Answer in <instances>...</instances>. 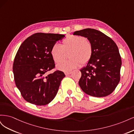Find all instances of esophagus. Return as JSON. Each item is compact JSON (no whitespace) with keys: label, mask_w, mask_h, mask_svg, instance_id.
<instances>
[{"label":"esophagus","mask_w":134,"mask_h":134,"mask_svg":"<svg viewBox=\"0 0 134 134\" xmlns=\"http://www.w3.org/2000/svg\"><path fill=\"white\" fill-rule=\"evenodd\" d=\"M72 73L71 71H69V72H65V74L66 75H70Z\"/></svg>","instance_id":"1"}]
</instances>
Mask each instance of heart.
Masks as SVG:
<instances>
[{
	"mask_svg": "<svg viewBox=\"0 0 134 134\" xmlns=\"http://www.w3.org/2000/svg\"><path fill=\"white\" fill-rule=\"evenodd\" d=\"M71 50L70 60L57 65V69L63 71H70L87 64L93 55V46L90 41L82 36L70 35L63 40V44L55 43L52 46L51 54L54 62L59 63L64 60L65 52Z\"/></svg>",
	"mask_w": 134,
	"mask_h": 134,
	"instance_id": "1",
	"label": "heart"
}]
</instances>
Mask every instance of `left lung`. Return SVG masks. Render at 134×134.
<instances>
[{
	"mask_svg": "<svg viewBox=\"0 0 134 134\" xmlns=\"http://www.w3.org/2000/svg\"><path fill=\"white\" fill-rule=\"evenodd\" d=\"M74 35L82 36L91 42L93 55L86 67L80 69L79 85L87 94L96 97L109 95L120 80L121 58L118 47L113 40L99 31L86 28Z\"/></svg>",
	"mask_w": 134,
	"mask_h": 134,
	"instance_id": "obj_1",
	"label": "left lung"
}]
</instances>
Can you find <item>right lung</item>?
<instances>
[{
    "mask_svg": "<svg viewBox=\"0 0 134 134\" xmlns=\"http://www.w3.org/2000/svg\"><path fill=\"white\" fill-rule=\"evenodd\" d=\"M64 37V35L36 33L20 46L14 58L13 71L16 87L27 102L44 106L57 94L65 75L59 70L49 74L47 72L55 67L51 47Z\"/></svg>",
    "mask_w": 134,
    "mask_h": 134,
    "instance_id": "add662e5",
    "label": "right lung"
}]
</instances>
